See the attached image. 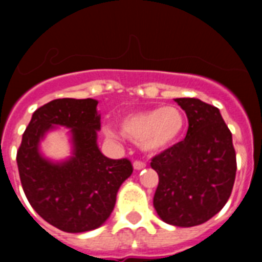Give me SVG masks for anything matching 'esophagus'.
<instances>
[{
    "label": "esophagus",
    "mask_w": 262,
    "mask_h": 262,
    "mask_svg": "<svg viewBox=\"0 0 262 262\" xmlns=\"http://www.w3.org/2000/svg\"><path fill=\"white\" fill-rule=\"evenodd\" d=\"M133 168L137 170V171H139V170H143V168H145V163H144V162H140V160H136L135 163H133Z\"/></svg>",
    "instance_id": "1"
}]
</instances>
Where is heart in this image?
<instances>
[{"label":"heart","mask_w":262,"mask_h":262,"mask_svg":"<svg viewBox=\"0 0 262 262\" xmlns=\"http://www.w3.org/2000/svg\"><path fill=\"white\" fill-rule=\"evenodd\" d=\"M186 126V117L181 108L164 106L125 115L119 121V129L125 137L147 152H162L178 143ZM107 139H117V133L104 127Z\"/></svg>","instance_id":"heart-1"}]
</instances>
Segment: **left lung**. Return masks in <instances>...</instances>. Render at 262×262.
<instances>
[{
    "label": "left lung",
    "instance_id": "8db88e82",
    "mask_svg": "<svg viewBox=\"0 0 262 262\" xmlns=\"http://www.w3.org/2000/svg\"><path fill=\"white\" fill-rule=\"evenodd\" d=\"M189 119L186 137L155 156L159 175L154 207L164 223L193 227L213 217L230 199L236 172L231 132L217 107L174 99Z\"/></svg>",
    "mask_w": 262,
    "mask_h": 262
}]
</instances>
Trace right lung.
Masks as SVG:
<instances>
[{
  "label": "right lung",
  "instance_id": "add662e5",
  "mask_svg": "<svg viewBox=\"0 0 262 262\" xmlns=\"http://www.w3.org/2000/svg\"><path fill=\"white\" fill-rule=\"evenodd\" d=\"M95 99H55L32 114L17 151L23 190L42 219L65 232L100 227L119 187L133 172L127 159H108L98 147L100 114ZM70 129L71 156L51 161L40 151L49 131Z\"/></svg>",
  "mask_w": 262,
  "mask_h": 262
}]
</instances>
